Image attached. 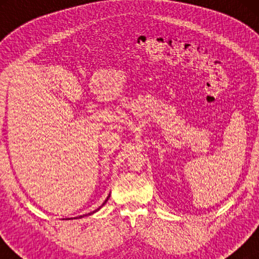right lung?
I'll use <instances>...</instances> for the list:
<instances>
[{
  "instance_id": "obj_1",
  "label": "right lung",
  "mask_w": 259,
  "mask_h": 259,
  "mask_svg": "<svg viewBox=\"0 0 259 259\" xmlns=\"http://www.w3.org/2000/svg\"><path fill=\"white\" fill-rule=\"evenodd\" d=\"M108 198H109V196L107 197V199H106V200H105V203H106V201H107V200H108ZM105 203H104V204H105ZM100 207H101V206H100ZM100 207H98V208H97V210H95V211H93V212H91V213H88V214H92V213H94V212H97V211H98V210H99V208H100ZM88 214H83V215H88ZM81 217H82V215H80V218H81Z\"/></svg>"
}]
</instances>
